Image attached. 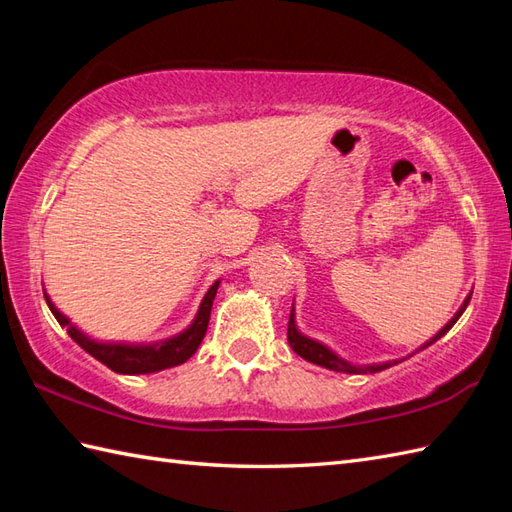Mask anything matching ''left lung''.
Instances as JSON below:
<instances>
[{
	"label": "left lung",
	"mask_w": 512,
	"mask_h": 512,
	"mask_svg": "<svg viewBox=\"0 0 512 512\" xmlns=\"http://www.w3.org/2000/svg\"><path fill=\"white\" fill-rule=\"evenodd\" d=\"M471 295H473V290L469 292V295L464 297V301H462V306L458 308V312H455L453 317H451L447 323H444V328H442V330H438L436 334H433L429 341H424L420 347H416V352H422L424 347H429V345H433L436 341H440L442 336L447 334V332L453 328L455 321H458V319L462 317V312L466 310V306H469ZM288 343H290L292 350H295L301 358H306L308 363L321 365V367H325V369H332V372H343V374H376V372H383V369H387V367H394V365H398V363H402V361H407L409 356L416 354V352H411L409 356L400 358V361H385V363L356 365V363H352V361H347V358H343L341 354H336V352L332 350V347H328V345L321 343V341H317V339H312V336L303 334V332L299 330V325H297L295 301H292L290 321H288Z\"/></svg>",
	"instance_id": "1"
}]
</instances>
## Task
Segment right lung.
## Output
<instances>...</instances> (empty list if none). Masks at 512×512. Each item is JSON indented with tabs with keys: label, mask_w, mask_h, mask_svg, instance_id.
Returning <instances> with one entry per match:
<instances>
[{
	"label": "right lung",
	"mask_w": 512,
	"mask_h": 512,
	"mask_svg": "<svg viewBox=\"0 0 512 512\" xmlns=\"http://www.w3.org/2000/svg\"><path fill=\"white\" fill-rule=\"evenodd\" d=\"M220 281L217 279L215 284L206 290V295L200 303L198 312H195L193 321L184 328L182 332L167 336V339H160L154 343H127V341H99L94 336L85 334L79 325L72 323L70 317L54 306L50 295L43 288V297H46V303L50 312L54 314V319L59 321L61 328L68 330L72 336V341L83 347L85 352L94 356L96 361H101L107 365L116 374H127V376H136V374H156L162 372V369L182 365L184 361L198 350L206 328H209V319H211V308H213V299L217 295V288H220Z\"/></svg>",
	"instance_id": "add662e5"
}]
</instances>
